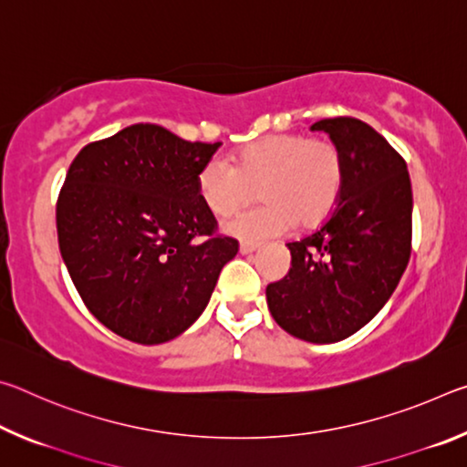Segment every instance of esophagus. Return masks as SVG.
<instances>
[{
    "label": "esophagus",
    "mask_w": 467,
    "mask_h": 467,
    "mask_svg": "<svg viewBox=\"0 0 467 467\" xmlns=\"http://www.w3.org/2000/svg\"><path fill=\"white\" fill-rule=\"evenodd\" d=\"M239 251L243 253V255H251V253L257 251V244H253V243H241Z\"/></svg>",
    "instance_id": "obj_1"
}]
</instances>
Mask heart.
<instances>
[{"instance_id": "b5f03b06", "label": "heart", "mask_w": 467, "mask_h": 467, "mask_svg": "<svg viewBox=\"0 0 467 467\" xmlns=\"http://www.w3.org/2000/svg\"><path fill=\"white\" fill-rule=\"evenodd\" d=\"M344 187V158L334 141L275 133L236 152L233 164L210 158L197 172V193L212 214L228 216L253 197L262 203L224 223V231L244 241H262L296 228L321 224Z\"/></svg>"}]
</instances>
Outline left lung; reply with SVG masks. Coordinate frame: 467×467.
I'll use <instances>...</instances> for the list:
<instances>
[{"label":"left lung","instance_id":"left-lung-1","mask_svg":"<svg viewBox=\"0 0 467 467\" xmlns=\"http://www.w3.org/2000/svg\"><path fill=\"white\" fill-rule=\"evenodd\" d=\"M344 158V187L319 231L288 243L292 262L265 296L275 323L313 344L350 337L383 309L412 251V185L406 161L354 117L311 125Z\"/></svg>","mask_w":467,"mask_h":467}]
</instances>
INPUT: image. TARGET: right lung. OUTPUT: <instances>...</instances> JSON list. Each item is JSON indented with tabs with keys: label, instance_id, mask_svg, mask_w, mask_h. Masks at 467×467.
<instances>
[{
	"label": "right lung",
	"instance_id": "add662e5",
	"mask_svg": "<svg viewBox=\"0 0 467 467\" xmlns=\"http://www.w3.org/2000/svg\"><path fill=\"white\" fill-rule=\"evenodd\" d=\"M220 148L152 123L84 146L57 200L63 262L102 326L162 344L200 317L220 270L239 251L216 234L197 172Z\"/></svg>",
	"mask_w": 467,
	"mask_h": 467
}]
</instances>
